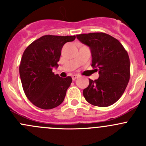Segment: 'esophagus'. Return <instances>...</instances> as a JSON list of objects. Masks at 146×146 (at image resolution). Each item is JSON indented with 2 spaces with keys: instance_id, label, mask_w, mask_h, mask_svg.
Listing matches in <instances>:
<instances>
[{
  "instance_id": "obj_1",
  "label": "esophagus",
  "mask_w": 146,
  "mask_h": 146,
  "mask_svg": "<svg viewBox=\"0 0 146 146\" xmlns=\"http://www.w3.org/2000/svg\"><path fill=\"white\" fill-rule=\"evenodd\" d=\"M78 77V76L77 75H73V76H72V79H73V80H75Z\"/></svg>"
}]
</instances>
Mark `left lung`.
I'll return each instance as SVG.
<instances>
[{
  "label": "left lung",
  "mask_w": 146,
  "mask_h": 146,
  "mask_svg": "<svg viewBox=\"0 0 146 146\" xmlns=\"http://www.w3.org/2000/svg\"><path fill=\"white\" fill-rule=\"evenodd\" d=\"M77 39L90 46L92 66L98 71V80L89 79L83 96L90 104L108 107L121 97L130 79L129 54L118 39L104 32L77 35Z\"/></svg>",
  "instance_id": "left-lung-1"
}]
</instances>
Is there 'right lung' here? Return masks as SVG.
Instances as JSON below:
<instances>
[{
    "instance_id": "obj_1",
    "label": "right lung",
    "mask_w": 146,
    "mask_h": 146,
    "mask_svg": "<svg viewBox=\"0 0 146 146\" xmlns=\"http://www.w3.org/2000/svg\"><path fill=\"white\" fill-rule=\"evenodd\" d=\"M76 36L44 35L34 41L25 50L19 70L23 90L29 101L39 108L51 110L63 102L72 82L70 76L54 74L61 49Z\"/></svg>"
}]
</instances>
